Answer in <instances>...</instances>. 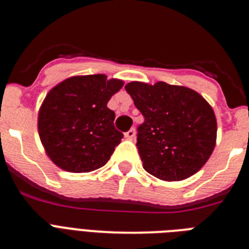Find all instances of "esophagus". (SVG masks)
<instances>
[{
  "mask_svg": "<svg viewBox=\"0 0 249 249\" xmlns=\"http://www.w3.org/2000/svg\"><path fill=\"white\" fill-rule=\"evenodd\" d=\"M124 137L128 138V140H133V138L136 137V129L131 128L129 131H127L126 133H124Z\"/></svg>",
  "mask_w": 249,
  "mask_h": 249,
  "instance_id": "obj_1",
  "label": "esophagus"
}]
</instances>
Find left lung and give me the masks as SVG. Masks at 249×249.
Wrapping results in <instances>:
<instances>
[{"label":"left lung","mask_w":249,"mask_h":249,"mask_svg":"<svg viewBox=\"0 0 249 249\" xmlns=\"http://www.w3.org/2000/svg\"><path fill=\"white\" fill-rule=\"evenodd\" d=\"M124 89L144 118L137 129V148L147 172L167 182L198 172L217 140L210 103L198 92L166 82L133 81Z\"/></svg>","instance_id":"8db88e82"}]
</instances>
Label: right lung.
<instances>
[{
    "label": "right lung",
    "instance_id": "add662e5",
    "mask_svg": "<svg viewBox=\"0 0 249 249\" xmlns=\"http://www.w3.org/2000/svg\"><path fill=\"white\" fill-rule=\"evenodd\" d=\"M123 81L106 74L73 76L56 85L38 111L39 140L63 171L92 172L107 163L123 135L114 128L107 103Z\"/></svg>",
    "mask_w": 249,
    "mask_h": 249
}]
</instances>
